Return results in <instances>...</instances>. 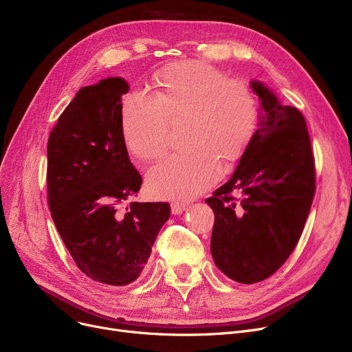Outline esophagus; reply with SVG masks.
Masks as SVG:
<instances>
[{
  "label": "esophagus",
  "instance_id": "obj_1",
  "mask_svg": "<svg viewBox=\"0 0 352 352\" xmlns=\"http://www.w3.org/2000/svg\"><path fill=\"white\" fill-rule=\"evenodd\" d=\"M184 211H186V204H184V202H179V201L171 202V212L174 215H178V214H181Z\"/></svg>",
  "mask_w": 352,
  "mask_h": 352
}]
</instances>
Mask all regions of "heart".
I'll return each instance as SVG.
<instances>
[{
    "mask_svg": "<svg viewBox=\"0 0 352 352\" xmlns=\"http://www.w3.org/2000/svg\"><path fill=\"white\" fill-rule=\"evenodd\" d=\"M188 118L184 151L165 154L148 171L150 191L168 199H190L223 173V158L244 154L255 133L258 104L247 84L201 61L170 65L155 78L154 96L131 91L122 98V137L141 160L160 155L168 142L170 121Z\"/></svg>",
    "mask_w": 352,
    "mask_h": 352,
    "instance_id": "heart-1",
    "label": "heart"
}]
</instances>
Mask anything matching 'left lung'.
<instances>
[{
  "label": "left lung",
  "mask_w": 352,
  "mask_h": 352,
  "mask_svg": "<svg viewBox=\"0 0 352 352\" xmlns=\"http://www.w3.org/2000/svg\"><path fill=\"white\" fill-rule=\"evenodd\" d=\"M251 87L261 100L260 126L231 179L206 199L215 215L214 261L241 284L264 281L287 261L316 194V160L304 116L281 105L261 82Z\"/></svg>",
  "instance_id": "1"
}]
</instances>
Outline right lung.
<instances>
[{
  "mask_svg": "<svg viewBox=\"0 0 352 352\" xmlns=\"http://www.w3.org/2000/svg\"><path fill=\"white\" fill-rule=\"evenodd\" d=\"M128 84L105 78L81 88L47 145V199L54 224L91 280L128 285L141 275L168 202H128L142 178L129 162L121 124Z\"/></svg>",
  "mask_w": 352,
  "mask_h": 352,
  "instance_id": "obj_1",
  "label": "right lung"
}]
</instances>
